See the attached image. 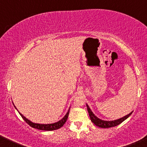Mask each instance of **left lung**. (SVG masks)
I'll return each mask as SVG.
<instances>
[{"label":"left lung","instance_id":"1","mask_svg":"<svg viewBox=\"0 0 147 147\" xmlns=\"http://www.w3.org/2000/svg\"><path fill=\"white\" fill-rule=\"evenodd\" d=\"M86 108H87L88 112V114H89L90 120H91L92 122H93L96 126L99 127H101V128H109V127H112L117 126L118 125L121 124L123 121H124L125 119H127V118L131 115L132 112H133V111H132L131 112H130L129 114H128L127 115L125 116V117L122 118H120V119H117V120L109 121L101 120V119H99L98 117H96V116L93 114V112L91 111V110L90 109L89 106H88L87 104H86Z\"/></svg>","mask_w":147,"mask_h":147}]
</instances>
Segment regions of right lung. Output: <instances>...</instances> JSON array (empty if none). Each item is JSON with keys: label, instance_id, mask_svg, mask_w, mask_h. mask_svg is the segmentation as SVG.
Returning a JSON list of instances; mask_svg holds the SVG:
<instances>
[{"label": "right lung", "instance_id": "obj_1", "mask_svg": "<svg viewBox=\"0 0 147 147\" xmlns=\"http://www.w3.org/2000/svg\"><path fill=\"white\" fill-rule=\"evenodd\" d=\"M14 107L16 108V109H17L15 106H14ZM19 112V114L20 115L21 117H22V119H24V120L26 121L27 123L29 125L30 127H32L35 128V129H37L45 130V131H52V130H56V129H59V128H61V127L63 126V125L65 123V122H66L67 120V118L69 116V109L67 112V114L65 115V117H63L62 119H61V120H60L59 121H58V122H57V123H51V124L35 123H32L30 121L28 120V119H26L25 117H24V116L22 115L20 112Z\"/></svg>", "mask_w": 147, "mask_h": 147}]
</instances>
